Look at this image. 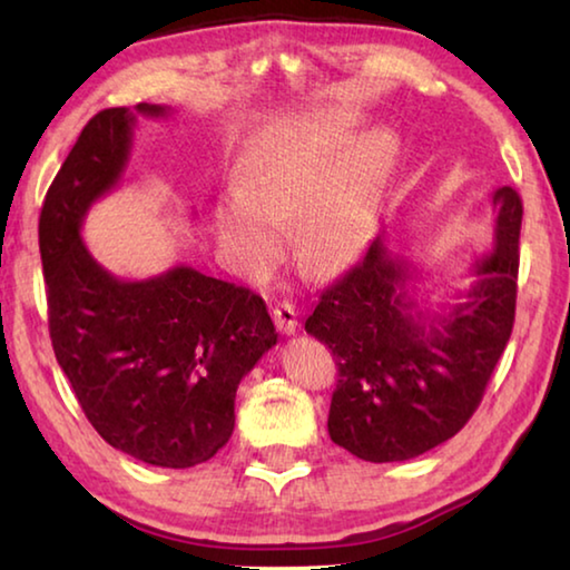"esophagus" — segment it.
Listing matches in <instances>:
<instances>
[{
    "label": "esophagus",
    "instance_id": "34e87169",
    "mask_svg": "<svg viewBox=\"0 0 570 570\" xmlns=\"http://www.w3.org/2000/svg\"><path fill=\"white\" fill-rule=\"evenodd\" d=\"M274 324L282 334H294L298 330V320H296V308L294 304L282 302L274 306Z\"/></svg>",
    "mask_w": 570,
    "mask_h": 570
}]
</instances>
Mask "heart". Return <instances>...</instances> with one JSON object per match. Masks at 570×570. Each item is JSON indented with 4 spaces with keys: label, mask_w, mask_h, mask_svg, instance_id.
<instances>
[{
    "label": "heart",
    "mask_w": 570,
    "mask_h": 570,
    "mask_svg": "<svg viewBox=\"0 0 570 570\" xmlns=\"http://www.w3.org/2000/svg\"><path fill=\"white\" fill-rule=\"evenodd\" d=\"M350 110H322L268 128L238 166V193L218 210V234L246 272L282 262L298 218L302 266L330 274L360 254L372 206L397 158L390 130L356 135Z\"/></svg>",
    "instance_id": "1"
}]
</instances>
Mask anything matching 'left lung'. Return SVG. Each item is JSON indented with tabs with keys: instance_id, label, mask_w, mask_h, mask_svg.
I'll use <instances>...</instances> for the list:
<instances>
[{
	"instance_id": "1",
	"label": "left lung",
	"mask_w": 570,
	"mask_h": 570,
	"mask_svg": "<svg viewBox=\"0 0 570 570\" xmlns=\"http://www.w3.org/2000/svg\"><path fill=\"white\" fill-rule=\"evenodd\" d=\"M495 246L442 312L410 292L412 264L380 234L360 264L322 292L304 324L340 366L330 438L366 462H402L455 438L482 400L515 322L523 204L493 190Z\"/></svg>"
}]
</instances>
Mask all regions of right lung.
I'll return each mask as SVG.
<instances>
[{
	"label": "right lung",
	"instance_id": "obj_1",
	"mask_svg": "<svg viewBox=\"0 0 570 570\" xmlns=\"http://www.w3.org/2000/svg\"><path fill=\"white\" fill-rule=\"evenodd\" d=\"M166 105L100 110L62 163L40 214L57 364L98 435L156 468H193L234 432L240 380L276 344L264 298L178 264L125 282L82 244L90 206L120 186L138 118Z\"/></svg>",
	"mask_w": 570,
	"mask_h": 570
}]
</instances>
